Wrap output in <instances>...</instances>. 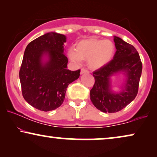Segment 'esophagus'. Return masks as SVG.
Segmentation results:
<instances>
[{"label": "esophagus", "instance_id": "esophagus-1", "mask_svg": "<svg viewBox=\"0 0 157 157\" xmlns=\"http://www.w3.org/2000/svg\"><path fill=\"white\" fill-rule=\"evenodd\" d=\"M87 70H86L85 68H81V74H86V73H88Z\"/></svg>", "mask_w": 157, "mask_h": 157}]
</instances>
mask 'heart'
Instances as JSON below:
<instances>
[{
	"mask_svg": "<svg viewBox=\"0 0 157 157\" xmlns=\"http://www.w3.org/2000/svg\"><path fill=\"white\" fill-rule=\"evenodd\" d=\"M114 52L115 46L111 40L91 38L78 42L76 48L68 51V57L71 61L76 63L87 59L89 67L96 70L109 63Z\"/></svg>",
	"mask_w": 157,
	"mask_h": 157,
	"instance_id": "1",
	"label": "heart"
}]
</instances>
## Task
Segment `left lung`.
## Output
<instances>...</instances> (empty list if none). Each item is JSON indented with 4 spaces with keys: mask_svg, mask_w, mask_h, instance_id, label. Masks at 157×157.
Instances as JSON below:
<instances>
[{
    "mask_svg": "<svg viewBox=\"0 0 157 157\" xmlns=\"http://www.w3.org/2000/svg\"><path fill=\"white\" fill-rule=\"evenodd\" d=\"M117 48L113 59L93 73L95 83L90 91L94 106L104 113H115L129 104L138 93L142 63L136 49L117 36L113 38ZM124 72L126 80L122 91L115 93L111 90L110 78Z\"/></svg>",
    "mask_w": 157,
    "mask_h": 157,
    "instance_id": "1",
    "label": "left lung"
}]
</instances>
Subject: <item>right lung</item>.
Segmentation results:
<instances>
[{"instance_id": "right-lung-1", "label": "right lung", "mask_w": 157, "mask_h": 157, "mask_svg": "<svg viewBox=\"0 0 157 157\" xmlns=\"http://www.w3.org/2000/svg\"><path fill=\"white\" fill-rule=\"evenodd\" d=\"M66 37L51 32L32 40L25 48L19 71L24 99L34 108L49 111L59 108L65 98L68 86L78 78L80 69L67 68L63 53ZM44 55L48 61L44 62Z\"/></svg>"}]
</instances>
